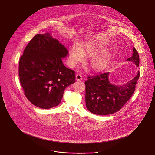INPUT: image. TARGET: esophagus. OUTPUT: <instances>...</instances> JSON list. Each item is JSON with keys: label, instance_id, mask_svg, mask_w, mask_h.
Returning <instances> with one entry per match:
<instances>
[{"label": "esophagus", "instance_id": "esophagus-1", "mask_svg": "<svg viewBox=\"0 0 155 155\" xmlns=\"http://www.w3.org/2000/svg\"><path fill=\"white\" fill-rule=\"evenodd\" d=\"M75 78H76V80L77 81L82 80V76L80 74H76Z\"/></svg>", "mask_w": 155, "mask_h": 155}]
</instances>
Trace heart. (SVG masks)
<instances>
[{
	"label": "heart",
	"mask_w": 155,
	"mask_h": 155,
	"mask_svg": "<svg viewBox=\"0 0 155 155\" xmlns=\"http://www.w3.org/2000/svg\"><path fill=\"white\" fill-rule=\"evenodd\" d=\"M106 50L107 47L104 43L89 41L86 42L81 48L79 46H72L70 49V59L71 64H75L83 60L84 56L87 58H93ZM112 56L111 53H107L96 56L89 63V69L93 71H101L107 66Z\"/></svg>",
	"instance_id": "b5f03b06"
}]
</instances>
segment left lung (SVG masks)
<instances>
[{"label":"left lung","mask_w":155,"mask_h":155,"mask_svg":"<svg viewBox=\"0 0 155 155\" xmlns=\"http://www.w3.org/2000/svg\"><path fill=\"white\" fill-rule=\"evenodd\" d=\"M132 57L127 59L139 66V54L134 48ZM109 73L87 76L85 84L86 107L97 115H107L117 112L129 101L135 91L140 72L132 80L123 86L112 85L108 80Z\"/></svg>","instance_id":"obj_1"}]
</instances>
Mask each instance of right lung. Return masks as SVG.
Wrapping results in <instances>:
<instances>
[{
    "label": "right lung",
    "instance_id": "right-lung-1",
    "mask_svg": "<svg viewBox=\"0 0 155 155\" xmlns=\"http://www.w3.org/2000/svg\"><path fill=\"white\" fill-rule=\"evenodd\" d=\"M68 54L64 46L48 33L37 34L21 57L19 77L25 96L42 109L58 105L66 87L74 83V70L65 67L61 58Z\"/></svg>",
    "mask_w": 155,
    "mask_h": 155
}]
</instances>
